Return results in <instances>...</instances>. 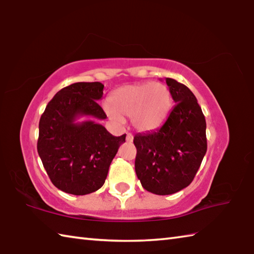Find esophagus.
Here are the masks:
<instances>
[{"label":"esophagus","instance_id":"esophagus-1","mask_svg":"<svg viewBox=\"0 0 254 254\" xmlns=\"http://www.w3.org/2000/svg\"><path fill=\"white\" fill-rule=\"evenodd\" d=\"M127 141L128 143L133 142V135H132L131 133H127Z\"/></svg>","mask_w":254,"mask_h":254}]
</instances>
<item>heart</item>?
Instances as JSON below:
<instances>
[{"mask_svg":"<svg viewBox=\"0 0 254 254\" xmlns=\"http://www.w3.org/2000/svg\"><path fill=\"white\" fill-rule=\"evenodd\" d=\"M171 108V94L163 83L126 85L113 90L106 112L113 121L121 123L123 116L131 117L133 127L147 132L159 127Z\"/></svg>","mask_w":254,"mask_h":254,"instance_id":"obj_1","label":"heart"}]
</instances>
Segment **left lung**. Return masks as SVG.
I'll return each mask as SVG.
<instances>
[{
	"label": "left lung",
	"mask_w": 254,
	"mask_h": 254,
	"mask_svg": "<svg viewBox=\"0 0 254 254\" xmlns=\"http://www.w3.org/2000/svg\"><path fill=\"white\" fill-rule=\"evenodd\" d=\"M176 102L159 128L134 136L135 172L142 187L157 195L187 188L206 154V121L195 96L186 85L166 78Z\"/></svg>",
	"instance_id": "obj_1"
}]
</instances>
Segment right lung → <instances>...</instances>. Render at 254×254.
Returning <instances> with one entry per match:
<instances>
[{
    "instance_id": "obj_1",
    "label": "right lung",
    "mask_w": 254,
    "mask_h": 254,
    "mask_svg": "<svg viewBox=\"0 0 254 254\" xmlns=\"http://www.w3.org/2000/svg\"><path fill=\"white\" fill-rule=\"evenodd\" d=\"M102 95L99 82L74 83L58 91L40 118L38 154L51 182L65 193L85 195L99 190L126 142L127 134L113 136L98 123L107 119L97 102ZM82 116L88 120L78 123Z\"/></svg>"
}]
</instances>
